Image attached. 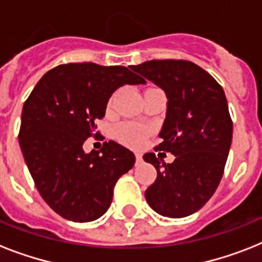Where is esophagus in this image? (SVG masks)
<instances>
[{"instance_id":"34e87169","label":"esophagus","mask_w":262,"mask_h":262,"mask_svg":"<svg viewBox=\"0 0 262 262\" xmlns=\"http://www.w3.org/2000/svg\"><path fill=\"white\" fill-rule=\"evenodd\" d=\"M143 162V155L141 154H139V152H136V163L139 164Z\"/></svg>"}]
</instances>
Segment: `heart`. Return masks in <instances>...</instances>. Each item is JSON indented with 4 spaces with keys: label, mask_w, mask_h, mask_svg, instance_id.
Instances as JSON below:
<instances>
[{
    "label": "heart",
    "mask_w": 262,
    "mask_h": 262,
    "mask_svg": "<svg viewBox=\"0 0 262 262\" xmlns=\"http://www.w3.org/2000/svg\"><path fill=\"white\" fill-rule=\"evenodd\" d=\"M148 135H149V130L147 127L133 122L121 123L115 129V136H117L118 141L130 148L141 147L145 143Z\"/></svg>",
    "instance_id": "b5f03b06"
}]
</instances>
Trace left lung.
<instances>
[{"mask_svg": "<svg viewBox=\"0 0 262 262\" xmlns=\"http://www.w3.org/2000/svg\"><path fill=\"white\" fill-rule=\"evenodd\" d=\"M167 95V113L155 151L171 152L162 163L154 152L144 160L158 177L145 190L149 207L167 217H185L203 208L223 177L232 140L224 91L199 65L183 59H152L132 68Z\"/></svg>", "mask_w": 262, "mask_h": 262, "instance_id": "8db88e82", "label": "left lung"}]
</instances>
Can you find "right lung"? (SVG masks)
Returning a JSON list of instances; mask_svg holds the SVG:
<instances>
[{"label":"right lung","instance_id":"obj_1","mask_svg":"<svg viewBox=\"0 0 262 262\" xmlns=\"http://www.w3.org/2000/svg\"><path fill=\"white\" fill-rule=\"evenodd\" d=\"M145 80L125 67L63 63L39 80L21 113L18 143L35 186L63 219L92 222L108 209L117 181L135 164V154L115 141L85 154L98 137L96 121L125 84Z\"/></svg>","mask_w":262,"mask_h":262}]
</instances>
